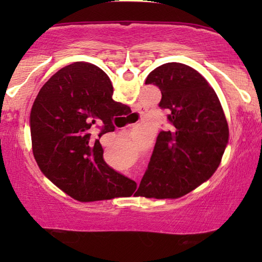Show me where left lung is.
<instances>
[{
  "label": "left lung",
  "instance_id": "left-lung-1",
  "mask_svg": "<svg viewBox=\"0 0 262 262\" xmlns=\"http://www.w3.org/2000/svg\"><path fill=\"white\" fill-rule=\"evenodd\" d=\"M145 84L160 88L170 128L161 131L138 189L146 198H178L207 180L220 166L229 127L213 88L181 63L157 67Z\"/></svg>",
  "mask_w": 262,
  "mask_h": 262
}]
</instances>
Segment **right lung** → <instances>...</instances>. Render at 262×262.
Returning <instances> with one entry per match:
<instances>
[{
  "mask_svg": "<svg viewBox=\"0 0 262 262\" xmlns=\"http://www.w3.org/2000/svg\"><path fill=\"white\" fill-rule=\"evenodd\" d=\"M112 95L113 85L100 68L76 62L42 85L32 107V150L39 168L80 202L127 196L137 187L103 160L99 139L114 131L113 119L128 110Z\"/></svg>",
  "mask_w": 262,
  "mask_h": 262,
  "instance_id": "add662e5",
  "label": "right lung"
}]
</instances>
